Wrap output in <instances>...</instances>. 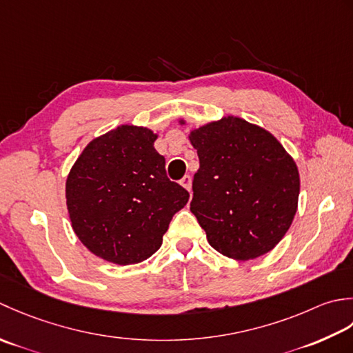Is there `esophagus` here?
Instances as JSON below:
<instances>
[{
	"label": "esophagus",
	"mask_w": 353,
	"mask_h": 353,
	"mask_svg": "<svg viewBox=\"0 0 353 353\" xmlns=\"http://www.w3.org/2000/svg\"><path fill=\"white\" fill-rule=\"evenodd\" d=\"M179 184H181L184 189H187V190L190 192L192 190V176L190 175H184L181 181H179Z\"/></svg>",
	"instance_id": "obj_1"
}]
</instances>
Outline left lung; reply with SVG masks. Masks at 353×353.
Here are the masks:
<instances>
[{"instance_id": "left-lung-1", "label": "left lung", "mask_w": 353, "mask_h": 353, "mask_svg": "<svg viewBox=\"0 0 353 353\" xmlns=\"http://www.w3.org/2000/svg\"><path fill=\"white\" fill-rule=\"evenodd\" d=\"M189 140L199 158L190 210L208 243L234 261L267 254L296 216V161L267 129L233 116L192 129Z\"/></svg>"}]
</instances>
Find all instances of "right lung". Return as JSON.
Segmentation results:
<instances>
[{
	"label": "right lung",
	"instance_id": "1",
	"mask_svg": "<svg viewBox=\"0 0 353 353\" xmlns=\"http://www.w3.org/2000/svg\"><path fill=\"white\" fill-rule=\"evenodd\" d=\"M157 137L148 128L121 125L90 141L67 176L71 227L106 262L146 261L189 201V192L168 178Z\"/></svg>",
	"mask_w": 353,
	"mask_h": 353
}]
</instances>
